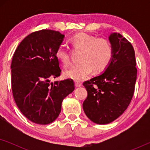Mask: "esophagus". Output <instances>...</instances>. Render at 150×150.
Segmentation results:
<instances>
[{
  "mask_svg": "<svg viewBox=\"0 0 150 150\" xmlns=\"http://www.w3.org/2000/svg\"><path fill=\"white\" fill-rule=\"evenodd\" d=\"M81 85H82V83H81V82H79V81L75 82V86L76 87H80Z\"/></svg>",
  "mask_w": 150,
  "mask_h": 150,
  "instance_id": "34e87169",
  "label": "esophagus"
}]
</instances>
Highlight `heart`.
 I'll list each match as a JSON object with an SVG mask.
<instances>
[{"instance_id":"1","label":"heart","mask_w":150,"mask_h":150,"mask_svg":"<svg viewBox=\"0 0 150 150\" xmlns=\"http://www.w3.org/2000/svg\"><path fill=\"white\" fill-rule=\"evenodd\" d=\"M73 46L83 49L79 60L81 62L65 69L64 76L76 81L85 79L92 70L101 72L107 68L112 58V48L108 41L104 38H96L91 35L81 33L71 39ZM57 58L64 65L69 63V56L67 47L59 46L56 51Z\"/></svg>"}]
</instances>
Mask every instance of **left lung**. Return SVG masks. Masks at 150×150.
I'll return each mask as SVG.
<instances>
[{
	"instance_id": "left-lung-1",
	"label": "left lung",
	"mask_w": 150,
	"mask_h": 150,
	"mask_svg": "<svg viewBox=\"0 0 150 150\" xmlns=\"http://www.w3.org/2000/svg\"><path fill=\"white\" fill-rule=\"evenodd\" d=\"M108 40L112 58L103 74L83 83L87 98L83 104L86 115L98 124H107L128 108L134 91L137 69L134 48L126 38L112 33Z\"/></svg>"
}]
</instances>
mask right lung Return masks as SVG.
Returning a JSON list of instances; mask_svg holds the SVG:
<instances>
[{
  "label": "right lung",
  "mask_w": 150,
  "mask_h": 150,
  "mask_svg": "<svg viewBox=\"0 0 150 150\" xmlns=\"http://www.w3.org/2000/svg\"><path fill=\"white\" fill-rule=\"evenodd\" d=\"M65 35L52 30H41L26 36L12 59L11 87L16 104L32 122L46 125L54 122L64 98L74 90L73 80L51 83L61 70L56 51Z\"/></svg>",
  "instance_id": "right-lung-1"
}]
</instances>
